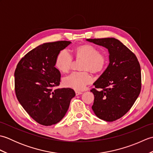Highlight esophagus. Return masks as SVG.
Masks as SVG:
<instances>
[{"label": "esophagus", "instance_id": "34e87169", "mask_svg": "<svg viewBox=\"0 0 153 153\" xmlns=\"http://www.w3.org/2000/svg\"><path fill=\"white\" fill-rule=\"evenodd\" d=\"M81 94H82V92H80V91H76V96L79 95H81Z\"/></svg>", "mask_w": 153, "mask_h": 153}]
</instances>
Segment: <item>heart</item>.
<instances>
[{"label":"heart","mask_w":153,"mask_h":153,"mask_svg":"<svg viewBox=\"0 0 153 153\" xmlns=\"http://www.w3.org/2000/svg\"><path fill=\"white\" fill-rule=\"evenodd\" d=\"M74 54L76 60H83L81 70L83 71H75L62 79L64 85L76 91H82L92 82V76L88 71L94 74L101 72L106 68L107 57L100 52L98 48L87 44L75 48ZM73 64V57L66 49L60 51L55 60V67L63 73L69 71Z\"/></svg>","instance_id":"heart-1"}]
</instances>
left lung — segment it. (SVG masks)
I'll use <instances>...</instances> for the list:
<instances>
[{
	"instance_id": "obj_1",
	"label": "left lung",
	"mask_w": 153,
	"mask_h": 153,
	"mask_svg": "<svg viewBox=\"0 0 153 153\" xmlns=\"http://www.w3.org/2000/svg\"><path fill=\"white\" fill-rule=\"evenodd\" d=\"M87 41L106 47L110 54L108 67L91 90L95 97L92 109L100 119L115 121L130 110L141 92L140 64L135 54L115 38Z\"/></svg>"
}]
</instances>
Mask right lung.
<instances>
[{
  "mask_svg": "<svg viewBox=\"0 0 153 153\" xmlns=\"http://www.w3.org/2000/svg\"><path fill=\"white\" fill-rule=\"evenodd\" d=\"M71 43L58 41L41 45L19 60L14 72L15 93L19 102L35 121L43 126L59 122L76 95L70 88L54 89L60 73L54 67L60 51Z\"/></svg>",
  "mask_w": 153,
  "mask_h": 153,
  "instance_id": "right-lung-1",
  "label": "right lung"
}]
</instances>
